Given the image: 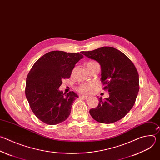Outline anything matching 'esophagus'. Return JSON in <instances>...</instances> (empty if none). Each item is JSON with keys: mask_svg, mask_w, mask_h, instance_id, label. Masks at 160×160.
<instances>
[{"mask_svg": "<svg viewBox=\"0 0 160 160\" xmlns=\"http://www.w3.org/2000/svg\"><path fill=\"white\" fill-rule=\"evenodd\" d=\"M80 98H83V99H88L89 97H88V96H80Z\"/></svg>", "mask_w": 160, "mask_h": 160, "instance_id": "34e87169", "label": "esophagus"}]
</instances>
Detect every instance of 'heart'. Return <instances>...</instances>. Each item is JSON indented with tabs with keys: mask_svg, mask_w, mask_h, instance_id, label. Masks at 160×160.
<instances>
[{
	"mask_svg": "<svg viewBox=\"0 0 160 160\" xmlns=\"http://www.w3.org/2000/svg\"><path fill=\"white\" fill-rule=\"evenodd\" d=\"M96 62H96L94 61H88L87 63V65L94 64V63H96ZM95 87H96L95 83H82V84L80 85L77 87V89L80 93L88 94H90V92H92V91L95 88Z\"/></svg>",
	"mask_w": 160,
	"mask_h": 160,
	"instance_id": "b5f03b06",
	"label": "heart"
}]
</instances>
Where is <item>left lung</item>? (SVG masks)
Segmentation results:
<instances>
[{"label":"left lung","instance_id":"left-lung-1","mask_svg":"<svg viewBox=\"0 0 160 160\" xmlns=\"http://www.w3.org/2000/svg\"><path fill=\"white\" fill-rule=\"evenodd\" d=\"M82 53L100 64L103 89L109 94L105 100L99 98L98 106L89 111L90 115L101 123L121 120L133 106L139 92V73L135 66L125 54L111 47Z\"/></svg>","mask_w":160,"mask_h":160}]
</instances>
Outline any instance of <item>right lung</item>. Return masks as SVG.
Instances as JSON below:
<instances>
[{
  "label": "right lung",
  "mask_w": 160,
  "mask_h": 160,
  "mask_svg": "<svg viewBox=\"0 0 160 160\" xmlns=\"http://www.w3.org/2000/svg\"><path fill=\"white\" fill-rule=\"evenodd\" d=\"M83 58L80 53L54 51L35 62L27 75L25 95L32 111L40 121L53 125L69 117L78 95L72 91L63 94L59 87L63 79L70 77L76 63Z\"/></svg>",
  "instance_id": "add662e5"
}]
</instances>
